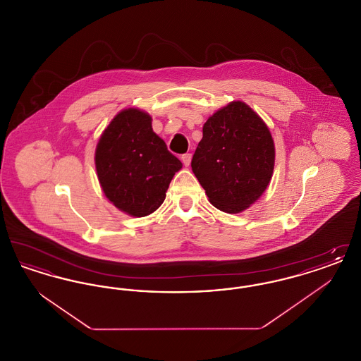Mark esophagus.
Here are the masks:
<instances>
[{"mask_svg": "<svg viewBox=\"0 0 361 361\" xmlns=\"http://www.w3.org/2000/svg\"><path fill=\"white\" fill-rule=\"evenodd\" d=\"M190 159H192V154H189V153L181 155V161H183V164H184L185 166L190 165Z\"/></svg>", "mask_w": 361, "mask_h": 361, "instance_id": "1", "label": "esophagus"}]
</instances>
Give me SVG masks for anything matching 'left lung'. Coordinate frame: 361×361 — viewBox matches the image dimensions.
Masks as SVG:
<instances>
[{
    "label": "left lung",
    "mask_w": 361,
    "mask_h": 361,
    "mask_svg": "<svg viewBox=\"0 0 361 361\" xmlns=\"http://www.w3.org/2000/svg\"><path fill=\"white\" fill-rule=\"evenodd\" d=\"M190 166L212 206L238 214L269 185L275 143L267 124L247 104L233 102L204 123Z\"/></svg>",
    "instance_id": "1"
}]
</instances>
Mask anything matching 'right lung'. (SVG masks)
Here are the masks:
<instances>
[{
  "mask_svg": "<svg viewBox=\"0 0 361 361\" xmlns=\"http://www.w3.org/2000/svg\"><path fill=\"white\" fill-rule=\"evenodd\" d=\"M94 164L106 199L123 212L142 218L165 200L173 176L183 168L137 108L119 112L100 137Z\"/></svg>",
  "mask_w": 361,
  "mask_h": 361,
  "instance_id": "1",
  "label": "right lung"
}]
</instances>
